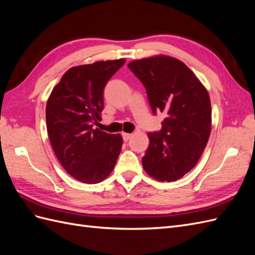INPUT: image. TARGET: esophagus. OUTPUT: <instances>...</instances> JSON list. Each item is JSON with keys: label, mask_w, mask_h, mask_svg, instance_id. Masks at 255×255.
Wrapping results in <instances>:
<instances>
[{"label": "esophagus", "mask_w": 255, "mask_h": 255, "mask_svg": "<svg viewBox=\"0 0 255 255\" xmlns=\"http://www.w3.org/2000/svg\"><path fill=\"white\" fill-rule=\"evenodd\" d=\"M133 134L130 133H122V137H123V140L125 141H128V139H130V137H132Z\"/></svg>", "instance_id": "1"}]
</instances>
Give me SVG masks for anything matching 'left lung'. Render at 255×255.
<instances>
[{"instance_id":"obj_1","label":"left lung","mask_w":255,"mask_h":255,"mask_svg":"<svg viewBox=\"0 0 255 255\" xmlns=\"http://www.w3.org/2000/svg\"><path fill=\"white\" fill-rule=\"evenodd\" d=\"M128 67L144 86L153 114L167 116L159 132L148 133L143 169L160 182L179 180L196 166L210 137V96L176 58L158 55L134 60Z\"/></svg>"}]
</instances>
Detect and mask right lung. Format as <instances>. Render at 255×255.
Segmentation results:
<instances>
[{
  "label": "right lung",
  "mask_w": 255,
  "mask_h": 255,
  "mask_svg": "<svg viewBox=\"0 0 255 255\" xmlns=\"http://www.w3.org/2000/svg\"><path fill=\"white\" fill-rule=\"evenodd\" d=\"M126 59L73 67L53 88L45 109L52 148L65 170L80 182L97 184L111 174L122 146L120 134L100 125L106 83Z\"/></svg>",
  "instance_id": "1"
}]
</instances>
